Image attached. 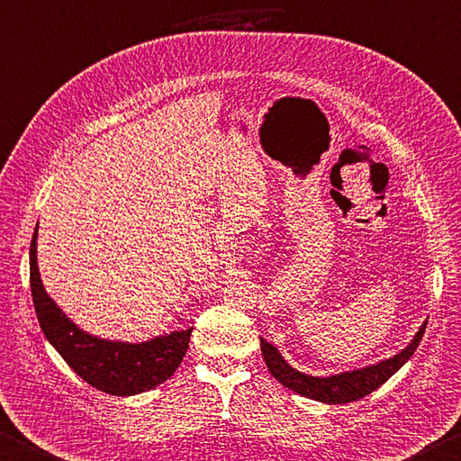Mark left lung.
I'll return each instance as SVG.
<instances>
[{
    "instance_id": "left-lung-1",
    "label": "left lung",
    "mask_w": 461,
    "mask_h": 461,
    "mask_svg": "<svg viewBox=\"0 0 461 461\" xmlns=\"http://www.w3.org/2000/svg\"><path fill=\"white\" fill-rule=\"evenodd\" d=\"M425 326L427 321H423V326L419 328V332L415 334L413 340L409 342L407 348H402L399 354H394V357L365 368L350 370V373L330 375V376H312V375L300 373V370L289 366L276 346L269 344L267 340H263V338H261V352L269 373L276 376L281 384L287 386L289 391H294L297 394H302V397H308L313 401L328 402V405H342V402H352L366 397V394L376 391L378 386L389 381V378L415 354L417 346L425 334Z\"/></svg>"
}]
</instances>
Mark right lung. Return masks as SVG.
<instances>
[{
  "instance_id": "add662e5",
  "label": "right lung",
  "mask_w": 461,
  "mask_h": 461,
  "mask_svg": "<svg viewBox=\"0 0 461 461\" xmlns=\"http://www.w3.org/2000/svg\"><path fill=\"white\" fill-rule=\"evenodd\" d=\"M38 226L30 245V287L40 328L67 365L95 389L131 397L156 389L180 366L192 328L176 330L148 342H115L86 334L46 294L36 257Z\"/></svg>"
}]
</instances>
